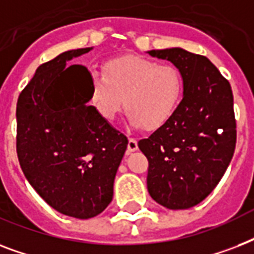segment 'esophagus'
<instances>
[{"mask_svg":"<svg viewBox=\"0 0 254 254\" xmlns=\"http://www.w3.org/2000/svg\"><path fill=\"white\" fill-rule=\"evenodd\" d=\"M138 149V142L135 138H129V142H127V151L131 153V151H135Z\"/></svg>","mask_w":254,"mask_h":254,"instance_id":"34e87169","label":"esophagus"}]
</instances>
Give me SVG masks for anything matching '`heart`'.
Wrapping results in <instances>:
<instances>
[{"mask_svg":"<svg viewBox=\"0 0 254 254\" xmlns=\"http://www.w3.org/2000/svg\"><path fill=\"white\" fill-rule=\"evenodd\" d=\"M104 75L91 72V103L103 119L111 121L124 105L133 127L158 129L181 105L185 80L171 64L125 55L108 61Z\"/></svg>","mask_w":254,"mask_h":254,"instance_id":"obj_1","label":"heart"}]
</instances>
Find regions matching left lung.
Masks as SVG:
<instances>
[{"instance_id": "8db88e82", "label": "left lung", "mask_w": 254, "mask_h": 254, "mask_svg": "<svg viewBox=\"0 0 254 254\" xmlns=\"http://www.w3.org/2000/svg\"><path fill=\"white\" fill-rule=\"evenodd\" d=\"M149 54L181 71L185 93L175 115L138 142L149 161L147 191L166 208H191L212 192L235 153L232 89L205 57L178 47Z\"/></svg>"}]
</instances>
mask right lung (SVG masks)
<instances>
[{"label": "right lung", "mask_w": 254, "mask_h": 254, "mask_svg": "<svg viewBox=\"0 0 254 254\" xmlns=\"http://www.w3.org/2000/svg\"><path fill=\"white\" fill-rule=\"evenodd\" d=\"M69 50L41 64L17 103V155L26 179L58 212L89 219L107 208L127 138L88 105L91 73L67 62Z\"/></svg>", "instance_id": "add662e5"}]
</instances>
